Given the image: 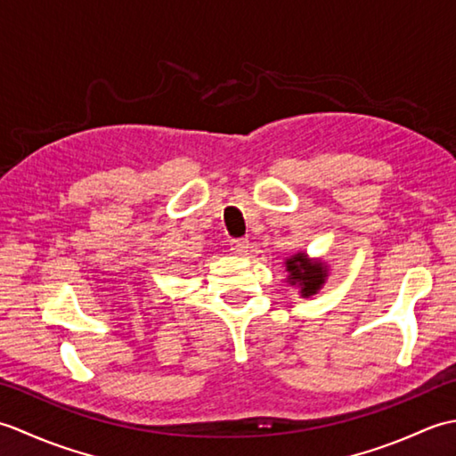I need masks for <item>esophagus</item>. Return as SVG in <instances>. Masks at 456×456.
<instances>
[{"label": "esophagus", "mask_w": 456, "mask_h": 456, "mask_svg": "<svg viewBox=\"0 0 456 456\" xmlns=\"http://www.w3.org/2000/svg\"><path fill=\"white\" fill-rule=\"evenodd\" d=\"M248 248H250L248 239H235V240H231V250H233V253L239 255V256H245V255L248 253Z\"/></svg>", "instance_id": "34e87169"}]
</instances>
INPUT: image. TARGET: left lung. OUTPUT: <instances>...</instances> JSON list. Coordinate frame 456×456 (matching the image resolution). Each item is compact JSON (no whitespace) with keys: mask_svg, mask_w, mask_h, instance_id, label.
Returning <instances> with one entry per match:
<instances>
[{"mask_svg":"<svg viewBox=\"0 0 456 456\" xmlns=\"http://www.w3.org/2000/svg\"><path fill=\"white\" fill-rule=\"evenodd\" d=\"M286 266V282L289 286H296L302 297H312L319 289L325 286V280L329 276V266L322 258H309L307 253H299L288 256L284 260Z\"/></svg>","mask_w":456,"mask_h":456,"instance_id":"8db88e82","label":"left lung"}]
</instances>
